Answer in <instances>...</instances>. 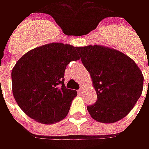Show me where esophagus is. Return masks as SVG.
<instances>
[{"label": "esophagus", "mask_w": 149, "mask_h": 149, "mask_svg": "<svg viewBox=\"0 0 149 149\" xmlns=\"http://www.w3.org/2000/svg\"><path fill=\"white\" fill-rule=\"evenodd\" d=\"M83 91H84V88L83 87H80V89H79V94H82V93H83Z\"/></svg>", "instance_id": "1"}]
</instances>
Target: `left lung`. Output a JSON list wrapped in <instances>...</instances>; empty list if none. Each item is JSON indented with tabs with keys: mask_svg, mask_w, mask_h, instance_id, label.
<instances>
[{
	"mask_svg": "<svg viewBox=\"0 0 149 149\" xmlns=\"http://www.w3.org/2000/svg\"><path fill=\"white\" fill-rule=\"evenodd\" d=\"M77 50L97 93L95 104L87 107L89 114L100 123L122 119L142 95V71L131 58L116 49L95 45Z\"/></svg>",
	"mask_w": 149,
	"mask_h": 149,
	"instance_id": "left-lung-1",
	"label": "left lung"
}]
</instances>
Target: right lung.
Listing matches in <instances>:
<instances>
[{"instance_id": "add662e5", "label": "right lung", "mask_w": 149, "mask_h": 149, "mask_svg": "<svg viewBox=\"0 0 149 149\" xmlns=\"http://www.w3.org/2000/svg\"><path fill=\"white\" fill-rule=\"evenodd\" d=\"M77 47L50 43L31 49L11 71L12 92L26 114L45 124L60 122L68 114L76 90L65 85V70L70 61L79 60Z\"/></svg>"}]
</instances>
